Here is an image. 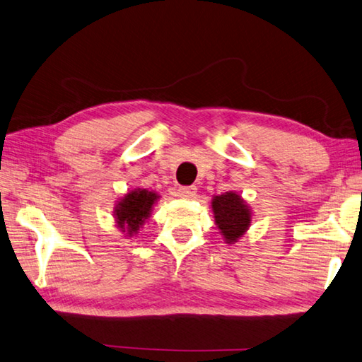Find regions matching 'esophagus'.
<instances>
[{"mask_svg": "<svg viewBox=\"0 0 362 362\" xmlns=\"http://www.w3.org/2000/svg\"><path fill=\"white\" fill-rule=\"evenodd\" d=\"M197 195V187L190 186V187H178L176 190V197L184 198V199H190Z\"/></svg>", "mask_w": 362, "mask_h": 362, "instance_id": "1", "label": "esophagus"}]
</instances>
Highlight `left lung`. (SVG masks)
Masks as SVG:
<instances>
[{
	"label": "left lung",
	"mask_w": 362,
	"mask_h": 362,
	"mask_svg": "<svg viewBox=\"0 0 362 362\" xmlns=\"http://www.w3.org/2000/svg\"><path fill=\"white\" fill-rule=\"evenodd\" d=\"M211 204L215 224L224 238V243L235 245L251 226V207L234 190L215 195Z\"/></svg>",
	"instance_id": "1"
}]
</instances>
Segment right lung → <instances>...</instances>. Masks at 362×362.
I'll return each mask as SVG.
<instances>
[{"mask_svg":"<svg viewBox=\"0 0 362 362\" xmlns=\"http://www.w3.org/2000/svg\"><path fill=\"white\" fill-rule=\"evenodd\" d=\"M159 195L155 190L133 189L120 197L115 207V223L125 237L138 235L139 229L150 218L153 206L158 203Z\"/></svg>","mask_w":362,"mask_h":362,"instance_id":"1","label":"right lung"}]
</instances>
